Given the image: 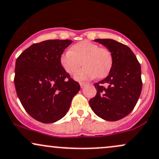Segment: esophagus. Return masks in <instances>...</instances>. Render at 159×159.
<instances>
[{"mask_svg": "<svg viewBox=\"0 0 159 159\" xmlns=\"http://www.w3.org/2000/svg\"><path fill=\"white\" fill-rule=\"evenodd\" d=\"M80 85H81V87L82 88V87H84L86 85V83L85 82H81V83H80Z\"/></svg>", "mask_w": 159, "mask_h": 159, "instance_id": "esophagus-1", "label": "esophagus"}]
</instances>
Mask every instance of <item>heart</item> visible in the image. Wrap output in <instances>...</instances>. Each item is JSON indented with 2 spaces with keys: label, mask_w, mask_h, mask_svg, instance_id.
<instances>
[{
  "label": "heart",
  "mask_w": 159,
  "mask_h": 159,
  "mask_svg": "<svg viewBox=\"0 0 159 159\" xmlns=\"http://www.w3.org/2000/svg\"><path fill=\"white\" fill-rule=\"evenodd\" d=\"M82 64L84 66L75 73L78 81L94 77L103 78L110 72L113 65L111 52L89 40H82L72 45L60 57V63L66 72L72 75Z\"/></svg>",
  "instance_id": "b5f03b06"
}]
</instances>
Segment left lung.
<instances>
[{"label":"left lung","instance_id":"8db88e82","mask_svg":"<svg viewBox=\"0 0 159 159\" xmlns=\"http://www.w3.org/2000/svg\"><path fill=\"white\" fill-rule=\"evenodd\" d=\"M113 57V65L102 81L95 83L96 95L89 101L99 117L107 121L123 119L135 107L142 90L140 63L127 45L111 39H96Z\"/></svg>","mask_w":159,"mask_h":159}]
</instances>
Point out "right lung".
Listing matches in <instances>:
<instances>
[{
	"mask_svg": "<svg viewBox=\"0 0 159 159\" xmlns=\"http://www.w3.org/2000/svg\"><path fill=\"white\" fill-rule=\"evenodd\" d=\"M72 40L34 43L17 58L16 90L27 114L43 123L61 120L70 107L80 84L62 68L60 57Z\"/></svg>",
	"mask_w": 159,
	"mask_h": 159,
	"instance_id": "obj_1",
	"label": "right lung"
}]
</instances>
